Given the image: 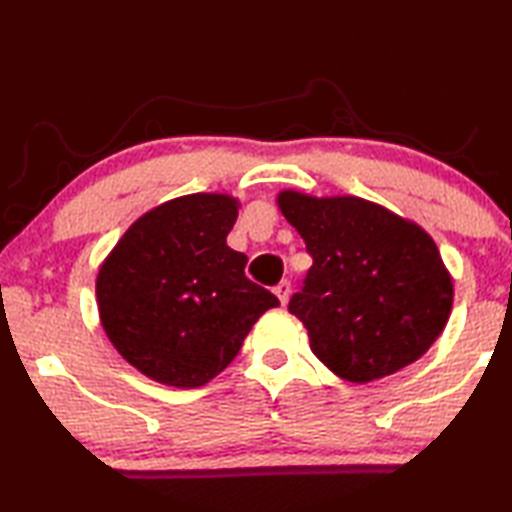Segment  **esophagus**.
Segmentation results:
<instances>
[{"instance_id": "obj_1", "label": "esophagus", "mask_w": 512, "mask_h": 512, "mask_svg": "<svg viewBox=\"0 0 512 512\" xmlns=\"http://www.w3.org/2000/svg\"><path fill=\"white\" fill-rule=\"evenodd\" d=\"M289 293H291V282H289V280H282V282L275 287V296L280 298L282 305L289 300Z\"/></svg>"}]
</instances>
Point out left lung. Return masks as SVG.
Returning a JSON list of instances; mask_svg holds the SVG:
<instances>
[{
    "label": "left lung",
    "instance_id": "1",
    "mask_svg": "<svg viewBox=\"0 0 512 512\" xmlns=\"http://www.w3.org/2000/svg\"><path fill=\"white\" fill-rule=\"evenodd\" d=\"M314 264L289 311L311 352L354 384L420 359L443 332L454 287L420 225L357 196H277Z\"/></svg>",
    "mask_w": 512,
    "mask_h": 512
}]
</instances>
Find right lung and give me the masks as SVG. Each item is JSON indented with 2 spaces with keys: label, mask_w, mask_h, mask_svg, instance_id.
<instances>
[{
  "label": "right lung",
  "mask_w": 512,
  "mask_h": 512,
  "mask_svg": "<svg viewBox=\"0 0 512 512\" xmlns=\"http://www.w3.org/2000/svg\"><path fill=\"white\" fill-rule=\"evenodd\" d=\"M237 210L225 194L173 198L140 216L99 268L101 325L142 375L176 388L207 384L280 305L248 280V257L225 244Z\"/></svg>",
  "instance_id": "right-lung-1"
}]
</instances>
